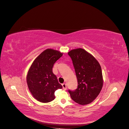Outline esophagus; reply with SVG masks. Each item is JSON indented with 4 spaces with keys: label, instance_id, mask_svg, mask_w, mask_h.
Here are the masks:
<instances>
[{
    "label": "esophagus",
    "instance_id": "34e87169",
    "mask_svg": "<svg viewBox=\"0 0 129 129\" xmlns=\"http://www.w3.org/2000/svg\"><path fill=\"white\" fill-rule=\"evenodd\" d=\"M62 86H63V89H64V90H66V84L65 83H63V84H62Z\"/></svg>",
    "mask_w": 129,
    "mask_h": 129
}]
</instances>
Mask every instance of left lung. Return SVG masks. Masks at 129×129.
<instances>
[{"label": "left lung", "mask_w": 129, "mask_h": 129, "mask_svg": "<svg viewBox=\"0 0 129 129\" xmlns=\"http://www.w3.org/2000/svg\"><path fill=\"white\" fill-rule=\"evenodd\" d=\"M75 69L77 88L69 90L72 99L76 103L88 105L95 99L103 86L102 71L98 60L84 49L78 48L68 53Z\"/></svg>", "instance_id": "8db88e82"}]
</instances>
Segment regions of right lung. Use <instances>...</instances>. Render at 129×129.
Segmentation results:
<instances>
[{"instance_id":"add662e5","label":"right lung","mask_w":129,"mask_h":129,"mask_svg":"<svg viewBox=\"0 0 129 129\" xmlns=\"http://www.w3.org/2000/svg\"><path fill=\"white\" fill-rule=\"evenodd\" d=\"M63 53L47 49L33 61L26 76V82L33 97L40 102L47 103L55 99L54 92L62 88L52 72L54 64Z\"/></svg>"}]
</instances>
